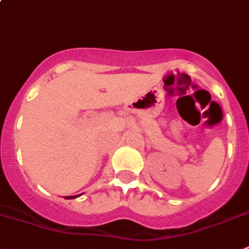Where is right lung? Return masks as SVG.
Instances as JSON below:
<instances>
[{"instance_id": "obj_1", "label": "right lung", "mask_w": 249, "mask_h": 249, "mask_svg": "<svg viewBox=\"0 0 249 249\" xmlns=\"http://www.w3.org/2000/svg\"><path fill=\"white\" fill-rule=\"evenodd\" d=\"M77 196H80V195H75V196H67V197H65V199H74V197H77Z\"/></svg>"}]
</instances>
